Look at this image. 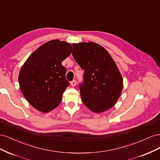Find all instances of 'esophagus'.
I'll return each mask as SVG.
<instances>
[{
    "label": "esophagus",
    "mask_w": 160,
    "mask_h": 160,
    "mask_svg": "<svg viewBox=\"0 0 160 160\" xmlns=\"http://www.w3.org/2000/svg\"><path fill=\"white\" fill-rule=\"evenodd\" d=\"M76 84H77L76 80H73V81H72L71 82V86H72V87H75V86L76 85Z\"/></svg>",
    "instance_id": "esophagus-1"
}]
</instances>
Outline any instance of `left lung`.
Masks as SVG:
<instances>
[{"label":"left lung","mask_w":160,"mask_h":160,"mask_svg":"<svg viewBox=\"0 0 160 160\" xmlns=\"http://www.w3.org/2000/svg\"><path fill=\"white\" fill-rule=\"evenodd\" d=\"M72 56L84 71L79 85L85 105L95 113L113 108L123 90V78L117 65L102 46L93 42L73 43Z\"/></svg>","instance_id":"8db88e82"}]
</instances>
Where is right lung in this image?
<instances>
[{"label": "right lung", "instance_id": "right-lung-1", "mask_svg": "<svg viewBox=\"0 0 160 160\" xmlns=\"http://www.w3.org/2000/svg\"><path fill=\"white\" fill-rule=\"evenodd\" d=\"M71 52L69 42L51 40L38 47L23 64L18 75L20 89L34 108L48 113L60 104L69 85L61 63Z\"/></svg>", "mask_w": 160, "mask_h": 160}]
</instances>
